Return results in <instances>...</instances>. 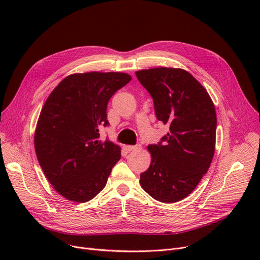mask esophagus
Listing matches in <instances>:
<instances>
[{"label": "esophagus", "mask_w": 260, "mask_h": 260, "mask_svg": "<svg viewBox=\"0 0 260 260\" xmlns=\"http://www.w3.org/2000/svg\"><path fill=\"white\" fill-rule=\"evenodd\" d=\"M125 148L128 152H134V151H137V149H139L140 145H126Z\"/></svg>", "instance_id": "esophagus-1"}]
</instances>
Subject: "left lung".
Here are the masks:
<instances>
[{
	"label": "left lung",
	"mask_w": 260,
	"mask_h": 260,
	"mask_svg": "<svg viewBox=\"0 0 260 260\" xmlns=\"http://www.w3.org/2000/svg\"><path fill=\"white\" fill-rule=\"evenodd\" d=\"M136 76L153 98L157 119L170 125L158 144L147 146L152 162L140 175V184L160 202L180 201L211 166L217 126L214 103L206 88L181 68H151Z\"/></svg>",
	"instance_id": "1"
}]
</instances>
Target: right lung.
Masks as SVG:
<instances>
[{
  "mask_svg": "<svg viewBox=\"0 0 260 260\" xmlns=\"http://www.w3.org/2000/svg\"><path fill=\"white\" fill-rule=\"evenodd\" d=\"M132 77L124 73L74 74L63 79L44 103L35 133V149L46 178L64 198L86 202L106 185L121 148L99 140L108 125L109 99Z\"/></svg>",
  "mask_w": 260,
  "mask_h": 260,
  "instance_id": "add662e5",
  "label": "right lung"
}]
</instances>
